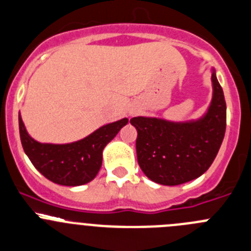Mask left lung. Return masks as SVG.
Returning <instances> with one entry per match:
<instances>
[{"instance_id": "1", "label": "left lung", "mask_w": 251, "mask_h": 251, "mask_svg": "<svg viewBox=\"0 0 251 251\" xmlns=\"http://www.w3.org/2000/svg\"><path fill=\"white\" fill-rule=\"evenodd\" d=\"M213 97L199 121L174 123L159 118L134 117L138 164L160 185L176 186L200 177L208 170L223 142L226 106L223 90L212 73Z\"/></svg>"}]
</instances>
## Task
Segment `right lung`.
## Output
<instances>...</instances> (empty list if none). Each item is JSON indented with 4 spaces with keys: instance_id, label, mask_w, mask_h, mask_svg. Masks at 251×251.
<instances>
[{
    "instance_id": "add662e5",
    "label": "right lung",
    "mask_w": 251,
    "mask_h": 251,
    "mask_svg": "<svg viewBox=\"0 0 251 251\" xmlns=\"http://www.w3.org/2000/svg\"><path fill=\"white\" fill-rule=\"evenodd\" d=\"M18 121L22 147L34 168L48 180L63 186H80L94 180L101 169L104 147L128 123V118H123L106 124L70 144H43L29 137L21 116Z\"/></svg>"
}]
</instances>
